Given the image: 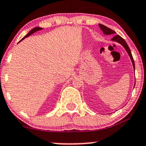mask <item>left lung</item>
<instances>
[{
	"label": "left lung",
	"instance_id": "1",
	"mask_svg": "<svg viewBox=\"0 0 146 146\" xmlns=\"http://www.w3.org/2000/svg\"><path fill=\"white\" fill-rule=\"evenodd\" d=\"M99 26H100V29H101L102 31H103V32L104 34L106 35H110V34H115V31H113V30L110 29V28L104 26V25H102V24H99ZM112 40L113 41H115V42H119V44H121L122 46L124 47V48L125 50H126L127 53H128L129 56H130V59H131V61L132 62V65H133V68H134V70H135V61H134V59H133V57L132 56V53H131V51H130V48H129V46H128V44H127L126 42L124 40V39H123V38H121V36H119V35H115V36H113V38H112Z\"/></svg>",
	"mask_w": 146,
	"mask_h": 146
}]
</instances>
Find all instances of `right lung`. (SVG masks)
Returning <instances> with one entry per match:
<instances>
[{
	"label": "right lung",
	"instance_id": "add662e5",
	"mask_svg": "<svg viewBox=\"0 0 146 146\" xmlns=\"http://www.w3.org/2000/svg\"><path fill=\"white\" fill-rule=\"evenodd\" d=\"M41 29H42V28H40V27H35V28H33V29H31V31H29V33H27V34L26 35V36H25L24 38H23V39L21 40H20V42L21 41H22L23 40H24L25 38H27V37H28V36H31V34H33V33H35V32H36V31H40V30H41Z\"/></svg>",
	"mask_w": 146,
	"mask_h": 146
}]
</instances>
